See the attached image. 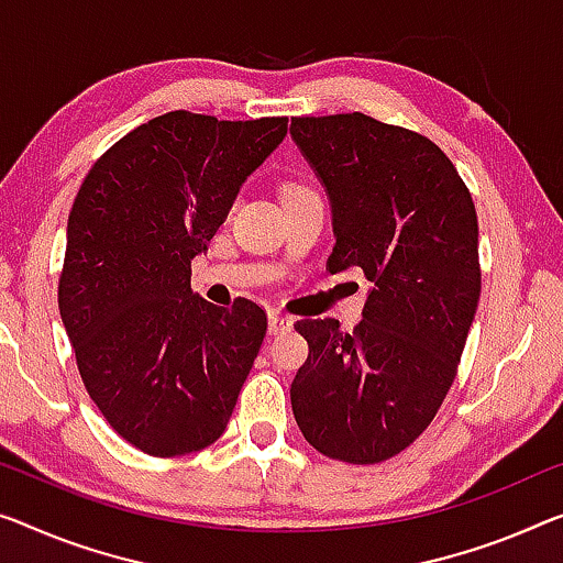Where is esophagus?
<instances>
[{
    "mask_svg": "<svg viewBox=\"0 0 563 563\" xmlns=\"http://www.w3.org/2000/svg\"><path fill=\"white\" fill-rule=\"evenodd\" d=\"M292 329V318L280 316V313H271L267 316V333L271 335H283Z\"/></svg>",
    "mask_w": 563,
    "mask_h": 563,
    "instance_id": "34e87169",
    "label": "esophagus"
}]
</instances>
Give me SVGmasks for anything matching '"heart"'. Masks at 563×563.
<instances>
[{"label": "heart", "instance_id": "heart-1", "mask_svg": "<svg viewBox=\"0 0 563 563\" xmlns=\"http://www.w3.org/2000/svg\"><path fill=\"white\" fill-rule=\"evenodd\" d=\"M298 189H303V187H296V184H290V187H285V191H298Z\"/></svg>", "mask_w": 563, "mask_h": 563}]
</instances>
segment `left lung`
I'll return each mask as SVG.
<instances>
[{"mask_svg":"<svg viewBox=\"0 0 563 563\" xmlns=\"http://www.w3.org/2000/svg\"><path fill=\"white\" fill-rule=\"evenodd\" d=\"M290 136L329 197V271L362 267L364 321H298L308 362L290 405L325 457L372 465L427 430L455 379L481 300L477 217L430 139L364 113L292 119Z\"/></svg>","mask_w":563,"mask_h":563,"instance_id":"1","label":"left lung"}]
</instances>
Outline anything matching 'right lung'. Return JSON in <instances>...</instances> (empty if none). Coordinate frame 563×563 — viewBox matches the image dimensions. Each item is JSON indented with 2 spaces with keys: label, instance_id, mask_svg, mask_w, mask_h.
I'll return each instance as SVG.
<instances>
[{
  "label": "right lung",
  "instance_id": "1",
  "mask_svg": "<svg viewBox=\"0 0 563 563\" xmlns=\"http://www.w3.org/2000/svg\"><path fill=\"white\" fill-rule=\"evenodd\" d=\"M285 133L288 119L172 111L108 148L75 197L60 318L90 399L146 455L205 450L238 405L267 316L191 292V260Z\"/></svg>",
  "mask_w": 563,
  "mask_h": 563
}]
</instances>
